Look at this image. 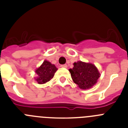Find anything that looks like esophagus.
<instances>
[{"mask_svg":"<svg viewBox=\"0 0 128 128\" xmlns=\"http://www.w3.org/2000/svg\"><path fill=\"white\" fill-rule=\"evenodd\" d=\"M61 67L62 68H67V65L66 64H64V65H61Z\"/></svg>","mask_w":128,"mask_h":128,"instance_id":"esophagus-1","label":"esophagus"}]
</instances>
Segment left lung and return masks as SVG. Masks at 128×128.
I'll return each instance as SVG.
<instances>
[{
  "mask_svg": "<svg viewBox=\"0 0 128 128\" xmlns=\"http://www.w3.org/2000/svg\"><path fill=\"white\" fill-rule=\"evenodd\" d=\"M72 79L81 89L90 88L100 77L98 68L92 63L78 62L74 63L72 69H69Z\"/></svg>",
  "mask_w": 128,
  "mask_h": 128,
  "instance_id": "1",
  "label": "left lung"
}]
</instances>
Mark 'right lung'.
<instances>
[{"label":"right lung","instance_id":"right-lung-1","mask_svg":"<svg viewBox=\"0 0 128 128\" xmlns=\"http://www.w3.org/2000/svg\"><path fill=\"white\" fill-rule=\"evenodd\" d=\"M57 70L58 68L55 65L51 64L48 61H44L42 65L36 70V73L38 76L36 81L39 84L46 83L54 77Z\"/></svg>","mask_w":128,"mask_h":128}]
</instances>
